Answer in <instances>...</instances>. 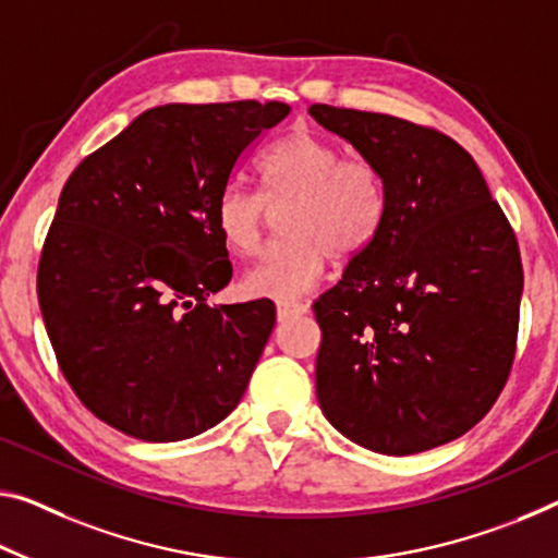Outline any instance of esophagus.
<instances>
[{
    "label": "esophagus",
    "mask_w": 558,
    "mask_h": 558,
    "mask_svg": "<svg viewBox=\"0 0 558 558\" xmlns=\"http://www.w3.org/2000/svg\"><path fill=\"white\" fill-rule=\"evenodd\" d=\"M306 312H308L306 302H279L277 304L279 319H294V316H302Z\"/></svg>",
    "instance_id": "34e87169"
}]
</instances>
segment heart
Wrapping results in <instances>:
<instances>
[{"label": "heart", "mask_w": 558, "mask_h": 558, "mask_svg": "<svg viewBox=\"0 0 558 558\" xmlns=\"http://www.w3.org/2000/svg\"><path fill=\"white\" fill-rule=\"evenodd\" d=\"M262 194L229 186L219 194L214 225L229 252L254 256L280 209L279 229L262 259L244 274L256 296L296 299L319 281L329 254L354 259L379 236L389 194L384 174L364 157H341L337 144L312 132H294L256 165Z\"/></svg>", "instance_id": "b5f03b06"}]
</instances>
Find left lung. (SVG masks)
Returning a JSON list of instances; mask_svg holds the SVG:
<instances>
[{
  "mask_svg": "<svg viewBox=\"0 0 558 558\" xmlns=\"http://www.w3.org/2000/svg\"><path fill=\"white\" fill-rule=\"evenodd\" d=\"M324 130L374 161L379 236L314 302L316 399L359 447L407 457L466 434L507 384L524 269L471 154L434 126L329 105Z\"/></svg>",
  "mask_w": 558,
  "mask_h": 558,
  "instance_id": "obj_1",
  "label": "left lung"
}]
</instances>
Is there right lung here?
I'll return each instance as SVG.
<instances>
[{
  "mask_svg": "<svg viewBox=\"0 0 558 558\" xmlns=\"http://www.w3.org/2000/svg\"><path fill=\"white\" fill-rule=\"evenodd\" d=\"M281 101L165 105L66 179L37 294L64 379L101 422L182 441L234 411L277 322L269 299L209 306L225 289L214 209Z\"/></svg>",
  "mask_w": 558,
  "mask_h": 558,
  "instance_id": "obj_1",
  "label": "right lung"
}]
</instances>
